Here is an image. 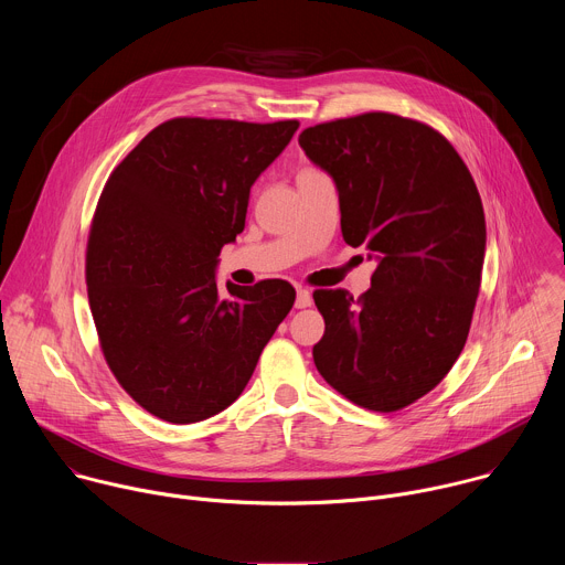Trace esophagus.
Wrapping results in <instances>:
<instances>
[{
	"label": "esophagus",
	"mask_w": 565,
	"mask_h": 565,
	"mask_svg": "<svg viewBox=\"0 0 565 565\" xmlns=\"http://www.w3.org/2000/svg\"><path fill=\"white\" fill-rule=\"evenodd\" d=\"M310 303H312V295H310V290L299 288V290H297V299H295V308H308Z\"/></svg>",
	"instance_id": "1"
}]
</instances>
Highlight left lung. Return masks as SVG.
Returning <instances> with one entry per match:
<instances>
[{
	"label": "left lung",
	"mask_w": 565,
	"mask_h": 565,
	"mask_svg": "<svg viewBox=\"0 0 565 565\" xmlns=\"http://www.w3.org/2000/svg\"><path fill=\"white\" fill-rule=\"evenodd\" d=\"M299 145L335 183L344 241L377 264L360 299L315 290L327 324L315 366L355 405L397 412L467 342L488 241L476 183L447 138L393 114L315 125Z\"/></svg>",
	"instance_id": "left-lung-1"
}]
</instances>
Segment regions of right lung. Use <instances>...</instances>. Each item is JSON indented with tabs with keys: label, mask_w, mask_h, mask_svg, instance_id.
<instances>
[{
	"label": "right lung",
	"mask_w": 565,
	"mask_h": 565,
	"mask_svg": "<svg viewBox=\"0 0 565 565\" xmlns=\"http://www.w3.org/2000/svg\"><path fill=\"white\" fill-rule=\"evenodd\" d=\"M297 120L174 118L114 170L87 246L89 306L122 388L160 420L227 409L295 303L281 279L216 286L218 253L246 227L250 188Z\"/></svg>",
	"instance_id": "obj_1"
}]
</instances>
